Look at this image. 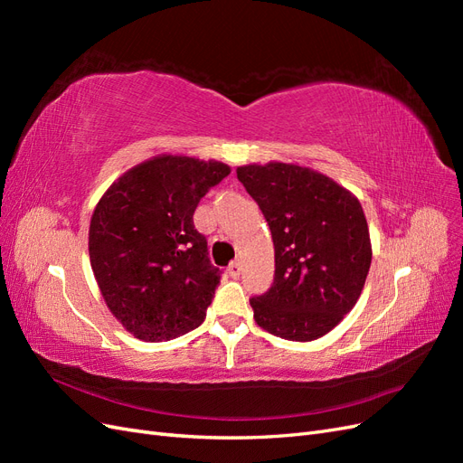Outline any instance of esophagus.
Wrapping results in <instances>:
<instances>
[{
	"mask_svg": "<svg viewBox=\"0 0 463 463\" xmlns=\"http://www.w3.org/2000/svg\"><path fill=\"white\" fill-rule=\"evenodd\" d=\"M228 274L232 278H240L241 276V262L240 260H233L230 266H228Z\"/></svg>",
	"mask_w": 463,
	"mask_h": 463,
	"instance_id": "34e87169",
	"label": "esophagus"
}]
</instances>
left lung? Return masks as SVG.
<instances>
[{"instance_id": "8db88e82", "label": "left lung", "mask_w": 463, "mask_h": 463, "mask_svg": "<svg viewBox=\"0 0 463 463\" xmlns=\"http://www.w3.org/2000/svg\"><path fill=\"white\" fill-rule=\"evenodd\" d=\"M237 179L269 222L274 284L250 299L260 328L311 342L354 309L371 269L365 213L352 191L299 164L237 167Z\"/></svg>"}]
</instances>
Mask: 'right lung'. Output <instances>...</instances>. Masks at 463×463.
Returning a JSON list of instances; mask_svg holds the SVG:
<instances>
[{
  "mask_svg": "<svg viewBox=\"0 0 463 463\" xmlns=\"http://www.w3.org/2000/svg\"><path fill=\"white\" fill-rule=\"evenodd\" d=\"M230 172L223 162L160 154L133 165L98 201L90 266L108 309L135 338L167 342L203 325L220 272L193 214Z\"/></svg>",
  "mask_w": 463,
  "mask_h": 463,
  "instance_id": "add662e5",
  "label": "right lung"
}]
</instances>
